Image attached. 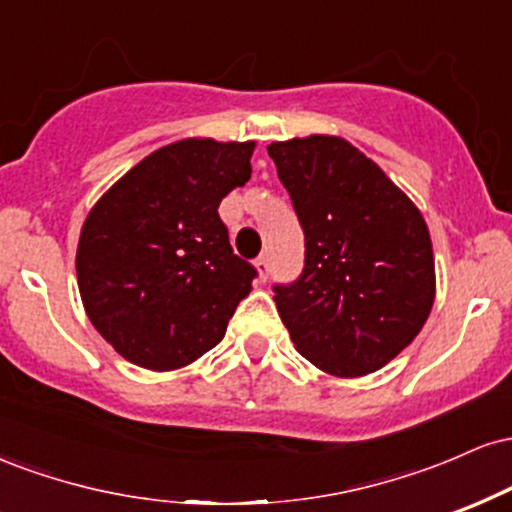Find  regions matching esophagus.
I'll return each mask as SVG.
<instances>
[{
    "label": "esophagus",
    "instance_id": "obj_1",
    "mask_svg": "<svg viewBox=\"0 0 512 512\" xmlns=\"http://www.w3.org/2000/svg\"><path fill=\"white\" fill-rule=\"evenodd\" d=\"M255 269H257V276H260L262 281L267 279V272H269V260H267V255L257 257V260H255Z\"/></svg>",
    "mask_w": 512,
    "mask_h": 512
}]
</instances>
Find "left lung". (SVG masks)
Here are the masks:
<instances>
[{
	"label": "left lung",
	"instance_id": "left-lung-1",
	"mask_svg": "<svg viewBox=\"0 0 512 512\" xmlns=\"http://www.w3.org/2000/svg\"><path fill=\"white\" fill-rule=\"evenodd\" d=\"M305 233L303 274L274 286L296 351L361 378L414 342L436 298L428 226L416 204L342 137L267 146Z\"/></svg>",
	"mask_w": 512,
	"mask_h": 512
}]
</instances>
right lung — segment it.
Here are the masks:
<instances>
[{"instance_id":"add662e5","label":"right lung","mask_w":512,"mask_h":512,"mask_svg":"<svg viewBox=\"0 0 512 512\" xmlns=\"http://www.w3.org/2000/svg\"><path fill=\"white\" fill-rule=\"evenodd\" d=\"M255 142L180 139L127 170L88 211L76 281L122 358L178 370L214 349L257 272L233 255L221 199L250 180Z\"/></svg>"}]
</instances>
